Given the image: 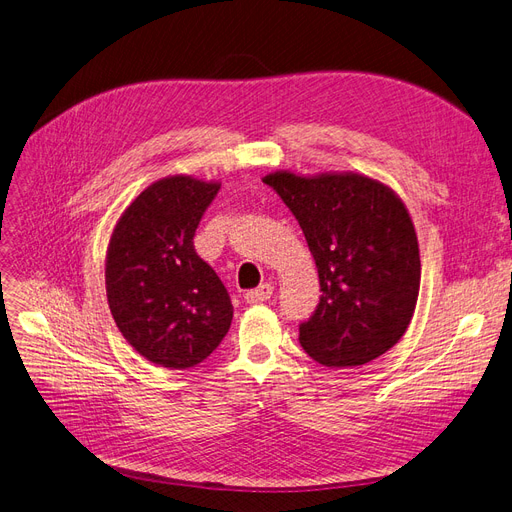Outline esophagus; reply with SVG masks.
Returning <instances> with one entry per match:
<instances>
[{
	"instance_id": "esophagus-1",
	"label": "esophagus",
	"mask_w": 512,
	"mask_h": 512,
	"mask_svg": "<svg viewBox=\"0 0 512 512\" xmlns=\"http://www.w3.org/2000/svg\"><path fill=\"white\" fill-rule=\"evenodd\" d=\"M273 285L271 283H262V285H258L256 290H250V292H245V302H250V304H258V302H264V300H269L271 296H273Z\"/></svg>"
}]
</instances>
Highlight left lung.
<instances>
[{
	"label": "left lung",
	"mask_w": 512,
	"mask_h": 512,
	"mask_svg": "<svg viewBox=\"0 0 512 512\" xmlns=\"http://www.w3.org/2000/svg\"><path fill=\"white\" fill-rule=\"evenodd\" d=\"M315 258L321 298L300 344L325 367L370 363L399 342L420 290V252L403 201L361 174L264 176Z\"/></svg>",
	"instance_id": "obj_1"
}]
</instances>
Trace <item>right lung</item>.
<instances>
[{"mask_svg": "<svg viewBox=\"0 0 512 512\" xmlns=\"http://www.w3.org/2000/svg\"><path fill=\"white\" fill-rule=\"evenodd\" d=\"M218 182L170 176L121 214L107 250V298L119 332L151 363L187 370L227 336V288L195 252L201 216Z\"/></svg>", "mask_w": 512, "mask_h": 512, "instance_id": "right-lung-1", "label": "right lung"}]
</instances>
